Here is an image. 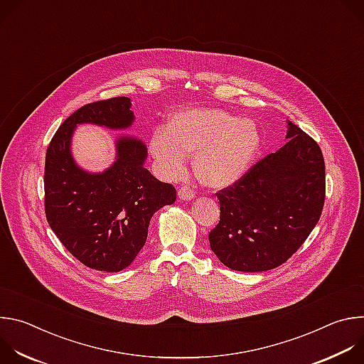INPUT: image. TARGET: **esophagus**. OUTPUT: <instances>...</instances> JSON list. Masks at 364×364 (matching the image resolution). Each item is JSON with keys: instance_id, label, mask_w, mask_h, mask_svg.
<instances>
[{"instance_id": "34e87169", "label": "esophagus", "mask_w": 364, "mask_h": 364, "mask_svg": "<svg viewBox=\"0 0 364 364\" xmlns=\"http://www.w3.org/2000/svg\"><path fill=\"white\" fill-rule=\"evenodd\" d=\"M194 196H196L194 190L191 187H188V186H183V187L178 188V198L180 200H186L187 201V200H191Z\"/></svg>"}]
</instances>
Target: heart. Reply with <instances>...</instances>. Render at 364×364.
I'll use <instances>...</instances> for the list:
<instances>
[{
    "mask_svg": "<svg viewBox=\"0 0 364 364\" xmlns=\"http://www.w3.org/2000/svg\"><path fill=\"white\" fill-rule=\"evenodd\" d=\"M259 145L261 131L252 119L222 109L193 108L176 114L167 131L152 134L149 152L170 177L184 170L187 154H196L198 180L207 187L223 188L247 173Z\"/></svg>",
    "mask_w": 364,
    "mask_h": 364,
    "instance_id": "b5f03b06",
    "label": "heart"
}]
</instances>
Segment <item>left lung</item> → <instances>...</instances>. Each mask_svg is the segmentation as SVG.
Segmentation results:
<instances>
[{"instance_id": "1", "label": "left lung", "mask_w": 364, "mask_h": 364, "mask_svg": "<svg viewBox=\"0 0 364 364\" xmlns=\"http://www.w3.org/2000/svg\"><path fill=\"white\" fill-rule=\"evenodd\" d=\"M287 144L216 193L219 225L210 247L233 271L274 269L298 250L320 220L326 166L318 144L287 121Z\"/></svg>"}]
</instances>
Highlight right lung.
I'll list each match as a JSON object with an SVG mask.
<instances>
[{
    "label": "right lung",
    "instance_id": "right-lung-1",
    "mask_svg": "<svg viewBox=\"0 0 364 364\" xmlns=\"http://www.w3.org/2000/svg\"><path fill=\"white\" fill-rule=\"evenodd\" d=\"M127 96L97 100L73 112L46 152V218L63 246L87 268L119 272L145 245L152 215L176 201V188L145 167L146 146L134 136L115 141L114 164L102 173L80 168L72 155L79 124L127 129L134 121Z\"/></svg>",
    "mask_w": 364,
    "mask_h": 364
}]
</instances>
